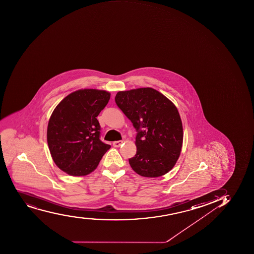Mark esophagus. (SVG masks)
Returning <instances> with one entry per match:
<instances>
[{"label":"esophagus","mask_w":254,"mask_h":254,"mask_svg":"<svg viewBox=\"0 0 254 254\" xmlns=\"http://www.w3.org/2000/svg\"><path fill=\"white\" fill-rule=\"evenodd\" d=\"M123 143V141H113V146L114 147H119V146Z\"/></svg>","instance_id":"34e87169"}]
</instances>
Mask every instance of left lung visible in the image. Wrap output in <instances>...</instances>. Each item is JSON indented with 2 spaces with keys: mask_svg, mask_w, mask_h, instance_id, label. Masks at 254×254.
I'll use <instances>...</instances> for the list:
<instances>
[{
  "mask_svg": "<svg viewBox=\"0 0 254 254\" xmlns=\"http://www.w3.org/2000/svg\"><path fill=\"white\" fill-rule=\"evenodd\" d=\"M115 102L137 131L136 153L129 159L132 170L150 178L168 173L183 143L182 122L175 104L151 88L120 91Z\"/></svg>",
  "mask_w": 254,
  "mask_h": 254,
  "instance_id": "left-lung-1",
  "label": "left lung"
}]
</instances>
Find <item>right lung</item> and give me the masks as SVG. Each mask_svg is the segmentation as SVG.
<instances>
[{
    "label": "right lung",
    "instance_id": "obj_1",
    "mask_svg": "<svg viewBox=\"0 0 254 254\" xmlns=\"http://www.w3.org/2000/svg\"><path fill=\"white\" fill-rule=\"evenodd\" d=\"M110 99V93L80 89L64 98L51 114L47 142L51 156L61 171L73 176L94 171L110 145L100 138L97 117Z\"/></svg>",
    "mask_w": 254,
    "mask_h": 254
}]
</instances>
